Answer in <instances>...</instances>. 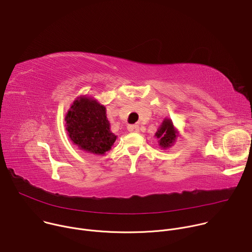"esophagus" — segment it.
Listing matches in <instances>:
<instances>
[{"label": "esophagus", "mask_w": 252, "mask_h": 252, "mask_svg": "<svg viewBox=\"0 0 252 252\" xmlns=\"http://www.w3.org/2000/svg\"><path fill=\"white\" fill-rule=\"evenodd\" d=\"M128 130L130 132H138L139 126L137 125H130V126H128Z\"/></svg>", "instance_id": "34e87169"}]
</instances>
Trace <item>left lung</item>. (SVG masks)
I'll list each match as a JSON object with an SVG mask.
<instances>
[{"label": "left lung", "mask_w": 252, "mask_h": 252, "mask_svg": "<svg viewBox=\"0 0 252 252\" xmlns=\"http://www.w3.org/2000/svg\"><path fill=\"white\" fill-rule=\"evenodd\" d=\"M177 132L175 131L173 125L170 120L166 119L163 121L162 125L158 128L156 136L159 138V146L163 149L170 147L176 138Z\"/></svg>", "instance_id": "left-lung-1"}]
</instances>
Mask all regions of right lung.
<instances>
[{"label": "right lung", "instance_id": "1", "mask_svg": "<svg viewBox=\"0 0 252 252\" xmlns=\"http://www.w3.org/2000/svg\"><path fill=\"white\" fill-rule=\"evenodd\" d=\"M70 139L82 150L103 155L110 151L117 135L110 129L105 107L90 97H80L70 106L65 117Z\"/></svg>", "mask_w": 252, "mask_h": 252}]
</instances>
